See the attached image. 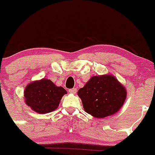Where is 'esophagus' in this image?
<instances>
[{"label": "esophagus", "instance_id": "esophagus-1", "mask_svg": "<svg viewBox=\"0 0 155 155\" xmlns=\"http://www.w3.org/2000/svg\"><path fill=\"white\" fill-rule=\"evenodd\" d=\"M69 92L71 94H75L77 92V89L76 88H71L69 90Z\"/></svg>", "mask_w": 155, "mask_h": 155}]
</instances>
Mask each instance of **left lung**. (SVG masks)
I'll list each match as a JSON object with an SVG mask.
<instances>
[{
	"label": "left lung",
	"instance_id": "obj_1",
	"mask_svg": "<svg viewBox=\"0 0 155 155\" xmlns=\"http://www.w3.org/2000/svg\"><path fill=\"white\" fill-rule=\"evenodd\" d=\"M78 94L84 110L98 118L112 115L118 111L125 101L127 92L111 75L94 76L80 88Z\"/></svg>",
	"mask_w": 155,
	"mask_h": 155
}]
</instances>
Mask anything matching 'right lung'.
Here are the masks:
<instances>
[{"label": "right lung", "instance_id": "obj_1", "mask_svg": "<svg viewBox=\"0 0 155 155\" xmlns=\"http://www.w3.org/2000/svg\"><path fill=\"white\" fill-rule=\"evenodd\" d=\"M67 93L62 87H57L51 80L42 79L29 84L25 90L26 104L39 114L57 109L62 96Z\"/></svg>", "mask_w": 155, "mask_h": 155}]
</instances>
